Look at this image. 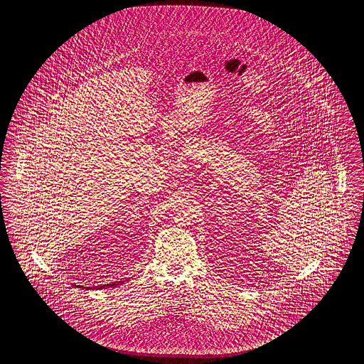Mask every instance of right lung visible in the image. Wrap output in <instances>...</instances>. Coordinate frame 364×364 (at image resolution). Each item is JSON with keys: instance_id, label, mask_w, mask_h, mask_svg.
Wrapping results in <instances>:
<instances>
[{"instance_id": "add662e5", "label": "right lung", "mask_w": 364, "mask_h": 364, "mask_svg": "<svg viewBox=\"0 0 364 364\" xmlns=\"http://www.w3.org/2000/svg\"><path fill=\"white\" fill-rule=\"evenodd\" d=\"M120 282H122V281H119V282H112V284H105V285H101V287H98V289H104V288H110V287H117V285H120Z\"/></svg>"}]
</instances>
